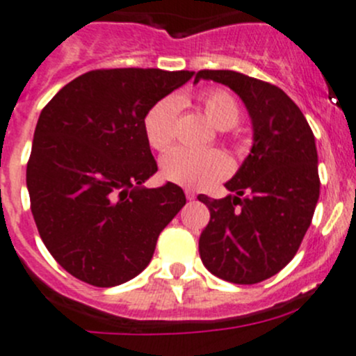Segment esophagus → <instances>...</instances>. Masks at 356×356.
Returning a JSON list of instances; mask_svg holds the SVG:
<instances>
[{"mask_svg":"<svg viewBox=\"0 0 356 356\" xmlns=\"http://www.w3.org/2000/svg\"><path fill=\"white\" fill-rule=\"evenodd\" d=\"M186 198H188L189 201H191V200H195V198H196L195 191H193V189H186Z\"/></svg>","mask_w":356,"mask_h":356,"instance_id":"34e87169","label":"esophagus"}]
</instances>
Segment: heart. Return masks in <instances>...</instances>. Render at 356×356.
Wrapping results in <instances>:
<instances>
[{"label":"heart","instance_id":"obj_1","mask_svg":"<svg viewBox=\"0 0 356 356\" xmlns=\"http://www.w3.org/2000/svg\"><path fill=\"white\" fill-rule=\"evenodd\" d=\"M201 106L213 127L220 131L232 129L239 122L241 110L234 96L227 91H208L201 95ZM181 110L177 98H165L158 102L145 118V134L149 146L165 149L174 141L175 118ZM231 170V161L218 149H170L161 158V174L167 181L191 189H204L225 177Z\"/></svg>","mask_w":356,"mask_h":356}]
</instances>
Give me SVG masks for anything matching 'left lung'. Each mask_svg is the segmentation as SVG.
<instances>
[{
    "mask_svg": "<svg viewBox=\"0 0 356 356\" xmlns=\"http://www.w3.org/2000/svg\"><path fill=\"white\" fill-rule=\"evenodd\" d=\"M245 103L253 146L225 188L234 195L198 200L210 210L200 257L217 277L257 284L286 267L312 224L321 193L314 132L296 103L277 86L234 70H200Z\"/></svg>",
    "mask_w": 356,
    "mask_h": 356,
    "instance_id": "1",
    "label": "left lung"
}]
</instances>
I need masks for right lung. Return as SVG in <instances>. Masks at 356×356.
<instances>
[{
	"label": "right lung",
	"mask_w": 356,
	"mask_h": 356,
	"mask_svg": "<svg viewBox=\"0 0 356 356\" xmlns=\"http://www.w3.org/2000/svg\"><path fill=\"white\" fill-rule=\"evenodd\" d=\"M195 72L110 68L63 86L35 125L27 189L39 236L74 277L113 288L141 274L156 239L186 204L158 170L146 113Z\"/></svg>",
	"instance_id": "1"
}]
</instances>
